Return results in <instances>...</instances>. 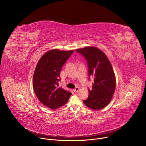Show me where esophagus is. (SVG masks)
<instances>
[{
    "label": "esophagus",
    "instance_id": "obj_1",
    "mask_svg": "<svg viewBox=\"0 0 146 146\" xmlns=\"http://www.w3.org/2000/svg\"><path fill=\"white\" fill-rule=\"evenodd\" d=\"M79 90H80L79 87H76V88H74V89L73 90V91H74V92H77L78 91H79Z\"/></svg>",
    "mask_w": 146,
    "mask_h": 146
}]
</instances>
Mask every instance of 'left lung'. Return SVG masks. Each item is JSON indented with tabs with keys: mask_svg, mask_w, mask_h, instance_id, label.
<instances>
[{
	"mask_svg": "<svg viewBox=\"0 0 146 146\" xmlns=\"http://www.w3.org/2000/svg\"><path fill=\"white\" fill-rule=\"evenodd\" d=\"M76 51L86 58L88 76L94 78L92 90H88L89 96L83 102L91 109H103L110 102L116 86L110 62L105 53L95 47H86Z\"/></svg>",
	"mask_w": 146,
	"mask_h": 146,
	"instance_id": "1",
	"label": "left lung"
}]
</instances>
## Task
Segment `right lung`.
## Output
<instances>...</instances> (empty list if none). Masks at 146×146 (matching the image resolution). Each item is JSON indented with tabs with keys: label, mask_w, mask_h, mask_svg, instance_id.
I'll return each mask as SVG.
<instances>
[{
	"label": "right lung",
	"mask_w": 146,
	"mask_h": 146,
	"mask_svg": "<svg viewBox=\"0 0 146 146\" xmlns=\"http://www.w3.org/2000/svg\"><path fill=\"white\" fill-rule=\"evenodd\" d=\"M74 50L53 49L40 58L36 66L33 77L34 92L44 106L52 110L65 105L72 94L59 87L60 72Z\"/></svg>",
	"instance_id": "1"
}]
</instances>
